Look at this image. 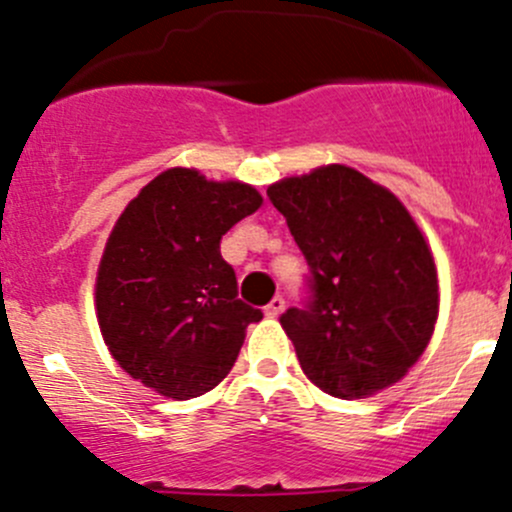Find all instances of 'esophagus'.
<instances>
[{"label":"esophagus","instance_id":"34e87169","mask_svg":"<svg viewBox=\"0 0 512 512\" xmlns=\"http://www.w3.org/2000/svg\"><path fill=\"white\" fill-rule=\"evenodd\" d=\"M282 312H285V299H282V297H275V299H272V302L265 307L267 317H280Z\"/></svg>","mask_w":512,"mask_h":512}]
</instances>
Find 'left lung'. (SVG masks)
Segmentation results:
<instances>
[{
	"mask_svg": "<svg viewBox=\"0 0 512 512\" xmlns=\"http://www.w3.org/2000/svg\"><path fill=\"white\" fill-rule=\"evenodd\" d=\"M312 270V304L282 329L314 386L369 399L409 374L438 319L433 252L406 205L342 163L267 188Z\"/></svg>",
	"mask_w": 512,
	"mask_h": 512,
	"instance_id": "left-lung-1",
	"label": "left lung"
}]
</instances>
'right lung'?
Returning <instances> with one entry per match:
<instances>
[{
  "instance_id": "1",
  "label": "right lung",
  "mask_w": 512,
  "mask_h": 512,
  "mask_svg": "<svg viewBox=\"0 0 512 512\" xmlns=\"http://www.w3.org/2000/svg\"><path fill=\"white\" fill-rule=\"evenodd\" d=\"M262 195L242 180L168 168L123 208L96 272V319L126 374L165 399L188 401L230 374L260 309L237 299L220 255L232 225Z\"/></svg>"
}]
</instances>
